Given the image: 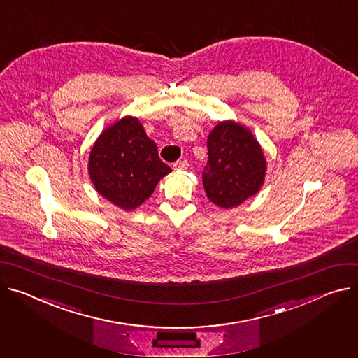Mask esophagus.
<instances>
[{
    "instance_id": "esophagus-1",
    "label": "esophagus",
    "mask_w": 358,
    "mask_h": 358,
    "mask_svg": "<svg viewBox=\"0 0 358 358\" xmlns=\"http://www.w3.org/2000/svg\"><path fill=\"white\" fill-rule=\"evenodd\" d=\"M173 169H174V170H187V169H188V162H187V159L176 161L174 164H173Z\"/></svg>"
}]
</instances>
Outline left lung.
I'll list each match as a JSON object with an SVG mask.
<instances>
[{"label":"left lung","instance_id":"left-lung-1","mask_svg":"<svg viewBox=\"0 0 358 358\" xmlns=\"http://www.w3.org/2000/svg\"><path fill=\"white\" fill-rule=\"evenodd\" d=\"M207 148L203 185L211 203L233 208L263 187L267 162L248 128L234 121H221L210 133Z\"/></svg>","mask_w":358,"mask_h":358}]
</instances>
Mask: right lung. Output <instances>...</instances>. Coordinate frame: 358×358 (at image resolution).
Returning <instances> with one entry per match:
<instances>
[{
	"instance_id": "right-lung-1",
	"label": "right lung",
	"mask_w": 358,
	"mask_h": 358,
	"mask_svg": "<svg viewBox=\"0 0 358 358\" xmlns=\"http://www.w3.org/2000/svg\"><path fill=\"white\" fill-rule=\"evenodd\" d=\"M90 178L99 194L114 206L131 211L154 192L171 169L158 157L136 117H124L96 138L88 159Z\"/></svg>"
}]
</instances>
